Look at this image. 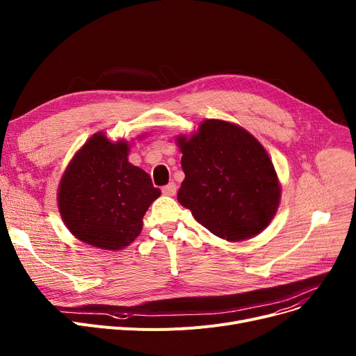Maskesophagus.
<instances>
[{"label": "esophagus", "instance_id": "obj_1", "mask_svg": "<svg viewBox=\"0 0 356 356\" xmlns=\"http://www.w3.org/2000/svg\"><path fill=\"white\" fill-rule=\"evenodd\" d=\"M176 191H177V186H176L175 181H170L168 184L163 186V189H161V192L167 196H173L176 193Z\"/></svg>", "mask_w": 356, "mask_h": 356}]
</instances>
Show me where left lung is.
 I'll use <instances>...</instances> for the list:
<instances>
[{
	"mask_svg": "<svg viewBox=\"0 0 356 356\" xmlns=\"http://www.w3.org/2000/svg\"><path fill=\"white\" fill-rule=\"evenodd\" d=\"M184 180L177 200L213 235L242 241L274 218L280 184L264 147L235 124L207 120L191 138H177Z\"/></svg>",
	"mask_w": 356,
	"mask_h": 356,
	"instance_id": "1",
	"label": "left lung"
}]
</instances>
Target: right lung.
<instances>
[{"label":"right lung","instance_id":"right-lung-1","mask_svg":"<svg viewBox=\"0 0 356 356\" xmlns=\"http://www.w3.org/2000/svg\"><path fill=\"white\" fill-rule=\"evenodd\" d=\"M128 144L93 136L70 161L58 202L69 231L85 244L121 250L141 232L143 216L159 196L148 173L128 161Z\"/></svg>","mask_w":356,"mask_h":356}]
</instances>
